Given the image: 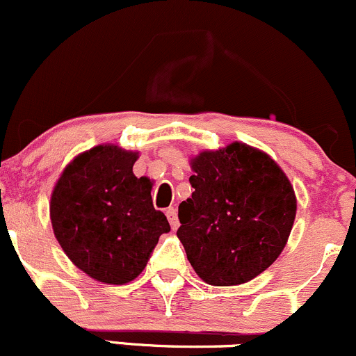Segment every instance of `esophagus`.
Returning a JSON list of instances; mask_svg holds the SVG:
<instances>
[{"label": "esophagus", "mask_w": 356, "mask_h": 356, "mask_svg": "<svg viewBox=\"0 0 356 356\" xmlns=\"http://www.w3.org/2000/svg\"><path fill=\"white\" fill-rule=\"evenodd\" d=\"M166 216H168V220H170V225H171V229H173V231H177L178 229V225H179V222H178V216H177V209H168L166 210Z\"/></svg>", "instance_id": "34e87169"}]
</instances>
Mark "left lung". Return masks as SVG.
<instances>
[{"label":"left lung","mask_w":356,"mask_h":356,"mask_svg":"<svg viewBox=\"0 0 356 356\" xmlns=\"http://www.w3.org/2000/svg\"><path fill=\"white\" fill-rule=\"evenodd\" d=\"M195 192L177 231L195 273L209 285L253 280L282 254L297 212L290 179L271 156L244 143L190 158Z\"/></svg>","instance_id":"1"}]
</instances>
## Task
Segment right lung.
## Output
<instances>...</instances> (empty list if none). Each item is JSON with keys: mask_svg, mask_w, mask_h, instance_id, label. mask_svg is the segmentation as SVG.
I'll list each match as a JSON object with an SVG mask.
<instances>
[{"mask_svg": "<svg viewBox=\"0 0 356 356\" xmlns=\"http://www.w3.org/2000/svg\"><path fill=\"white\" fill-rule=\"evenodd\" d=\"M139 152L100 144L64 168L51 195V222L67 258L93 280L124 285L146 268L159 236L170 232L154 209L152 181L134 175Z\"/></svg>", "mask_w": 356, "mask_h": 356, "instance_id": "1", "label": "right lung"}]
</instances>
